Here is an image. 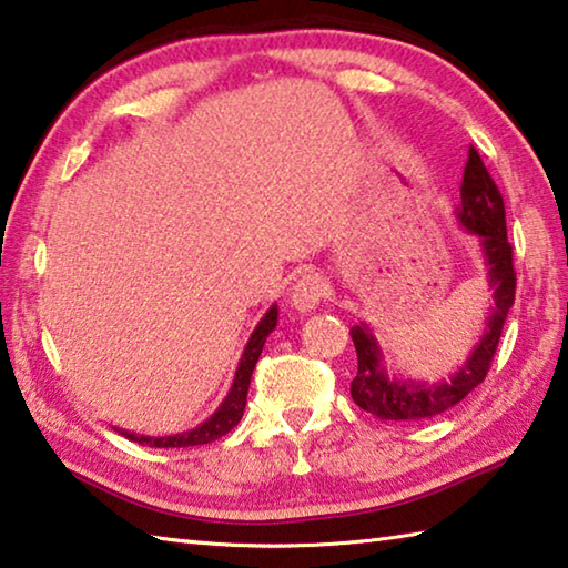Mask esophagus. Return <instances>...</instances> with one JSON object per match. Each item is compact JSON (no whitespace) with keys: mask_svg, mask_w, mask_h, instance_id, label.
I'll return each mask as SVG.
<instances>
[{"mask_svg":"<svg viewBox=\"0 0 568 568\" xmlns=\"http://www.w3.org/2000/svg\"><path fill=\"white\" fill-rule=\"evenodd\" d=\"M323 295H325L323 277L315 273H307L301 277V281H295V285L291 287V305L301 313H311L318 307Z\"/></svg>","mask_w":568,"mask_h":568,"instance_id":"1","label":"esophagus"}]
</instances>
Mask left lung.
Listing matches in <instances>:
<instances>
[{
    "label": "left lung",
    "instance_id": "1",
    "mask_svg": "<svg viewBox=\"0 0 568 568\" xmlns=\"http://www.w3.org/2000/svg\"><path fill=\"white\" fill-rule=\"evenodd\" d=\"M454 215L460 227L478 237L494 305L488 311L484 333H480L474 351L468 353V358L448 378L436 383L390 378L386 365H383L381 345L368 323L353 325L351 338L355 353H358V373L351 381V396L363 410L373 413L381 420H426L454 408L456 403L484 383L498 341H501L504 323L516 297L514 250L506 237L504 197L474 148L468 150L464 182H460V203Z\"/></svg>",
    "mask_w": 568,
    "mask_h": 568
}]
</instances>
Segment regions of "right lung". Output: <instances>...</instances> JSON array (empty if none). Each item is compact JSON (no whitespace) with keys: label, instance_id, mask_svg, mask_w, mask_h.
Returning <instances> with one entry per match:
<instances>
[{"label":"right lung","instance_id":"add662e5","mask_svg":"<svg viewBox=\"0 0 568 568\" xmlns=\"http://www.w3.org/2000/svg\"><path fill=\"white\" fill-rule=\"evenodd\" d=\"M275 325H277V305H271V311L263 315L261 323L255 325V331L250 333L245 351H243V355H240L233 386H230L227 396L223 398V403H220L213 416L200 423V426L182 430V434H175V436H138V434H130V430H124V428H114V430H120L124 438L134 440V444L152 446V448H190V446H203V444H210V440L223 438L225 434H230V430L237 426L240 418H243L250 378H253L255 363H257V358H261L263 345L267 341V335L275 331Z\"/></svg>","mask_w":568,"mask_h":568}]
</instances>
